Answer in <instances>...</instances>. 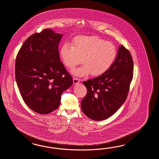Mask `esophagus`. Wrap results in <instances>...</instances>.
<instances>
[{
    "label": "esophagus",
    "mask_w": 159,
    "mask_h": 159,
    "mask_svg": "<svg viewBox=\"0 0 159 159\" xmlns=\"http://www.w3.org/2000/svg\"><path fill=\"white\" fill-rule=\"evenodd\" d=\"M73 81H74V84H77L80 82V80L78 78L74 77V78H73Z\"/></svg>",
    "instance_id": "esophagus-1"
}]
</instances>
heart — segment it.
<instances>
[{"mask_svg": "<svg viewBox=\"0 0 159 159\" xmlns=\"http://www.w3.org/2000/svg\"><path fill=\"white\" fill-rule=\"evenodd\" d=\"M117 55L116 46L97 36H79L72 43H64L60 56L68 68H72L81 62L83 65L71 70V73L84 76L91 74L98 76L105 74L111 66Z\"/></svg>", "mask_w": 159, "mask_h": 159, "instance_id": "b5f03b06", "label": "heart"}]
</instances>
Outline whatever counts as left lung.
<instances>
[{
    "mask_svg": "<svg viewBox=\"0 0 159 159\" xmlns=\"http://www.w3.org/2000/svg\"><path fill=\"white\" fill-rule=\"evenodd\" d=\"M133 76L132 56L121 45L106 72L83 82L87 89L81 102L83 112L94 120H103L112 116L126 101Z\"/></svg>",
    "mask_w": 159,
    "mask_h": 159,
    "instance_id": "8db88e82",
    "label": "left lung"
}]
</instances>
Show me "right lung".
<instances>
[{"instance_id":"obj_1","label":"right lung","mask_w":159,"mask_h":159,"mask_svg":"<svg viewBox=\"0 0 159 159\" xmlns=\"http://www.w3.org/2000/svg\"><path fill=\"white\" fill-rule=\"evenodd\" d=\"M61 34L50 29L30 36L18 52L16 81L27 106L40 114L58 108L62 93L73 84L71 75L60 60Z\"/></svg>"}]
</instances>
